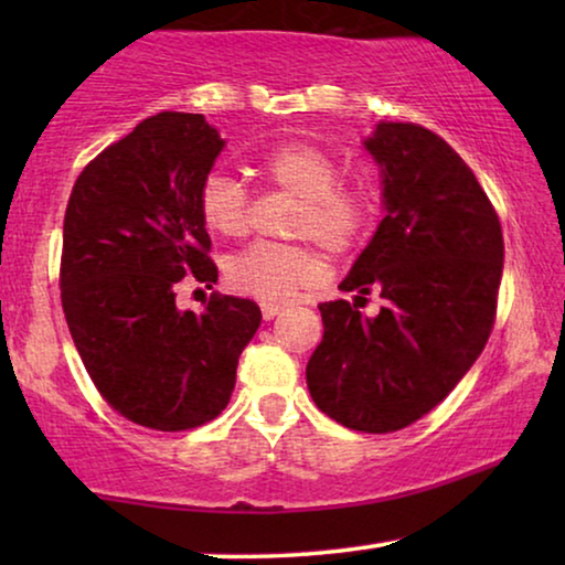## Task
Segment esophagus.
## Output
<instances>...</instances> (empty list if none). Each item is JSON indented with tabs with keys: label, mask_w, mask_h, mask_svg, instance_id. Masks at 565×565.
Returning <instances> with one entry per match:
<instances>
[{
	"label": "esophagus",
	"mask_w": 565,
	"mask_h": 565,
	"mask_svg": "<svg viewBox=\"0 0 565 565\" xmlns=\"http://www.w3.org/2000/svg\"><path fill=\"white\" fill-rule=\"evenodd\" d=\"M259 308H262V316H265V321H269V319H275L277 313L282 311V303H269V300H265V303H259Z\"/></svg>",
	"instance_id": "esophagus-1"
}]
</instances>
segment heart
Instances as JSON below:
<instances>
[{
    "label": "heart",
    "instance_id": "1",
    "mask_svg": "<svg viewBox=\"0 0 565 565\" xmlns=\"http://www.w3.org/2000/svg\"><path fill=\"white\" fill-rule=\"evenodd\" d=\"M257 169L273 188L298 198L288 234L303 242H257L226 262V280L242 296L288 300L311 288L323 275V257L313 244L331 254L350 252L367 226L370 203L360 188L339 182V164L308 141H285L257 157ZM198 213L215 236L238 238L249 231L252 200L226 172H207L198 188Z\"/></svg>",
    "mask_w": 565,
    "mask_h": 565
}]
</instances>
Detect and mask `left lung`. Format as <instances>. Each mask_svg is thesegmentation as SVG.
<instances>
[{
    "label": "left lung",
    "instance_id": "1",
    "mask_svg": "<svg viewBox=\"0 0 565 565\" xmlns=\"http://www.w3.org/2000/svg\"><path fill=\"white\" fill-rule=\"evenodd\" d=\"M385 215L339 290L306 367L316 406L342 427L385 435L439 401L483 352L504 269L499 215L452 146L414 122H377ZM384 298L375 320L356 308Z\"/></svg>",
    "mask_w": 565,
    "mask_h": 565
}]
</instances>
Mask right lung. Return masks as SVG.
<instances>
[{
    "mask_svg": "<svg viewBox=\"0 0 565 565\" xmlns=\"http://www.w3.org/2000/svg\"><path fill=\"white\" fill-rule=\"evenodd\" d=\"M223 138L203 115L159 113L76 177L64 215L61 306L99 396L120 416L182 431L226 408L238 354L259 329L249 298L177 308L182 280H218L198 188Z\"/></svg>",
    "mask_w": 565,
    "mask_h": 565,
    "instance_id": "obj_1",
    "label": "right lung"
}]
</instances>
